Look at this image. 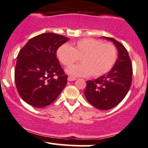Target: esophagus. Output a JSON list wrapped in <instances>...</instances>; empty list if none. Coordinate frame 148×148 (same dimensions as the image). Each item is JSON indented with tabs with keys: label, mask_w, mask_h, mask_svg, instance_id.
<instances>
[{
	"label": "esophagus",
	"mask_w": 148,
	"mask_h": 148,
	"mask_svg": "<svg viewBox=\"0 0 148 148\" xmlns=\"http://www.w3.org/2000/svg\"><path fill=\"white\" fill-rule=\"evenodd\" d=\"M67 80H68L69 81H75V80H76V78L69 76H68V78H67Z\"/></svg>",
	"instance_id": "obj_1"
}]
</instances>
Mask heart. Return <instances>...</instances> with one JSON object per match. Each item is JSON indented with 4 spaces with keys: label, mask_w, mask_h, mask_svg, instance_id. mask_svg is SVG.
<instances>
[{
    "label": "heart",
    "mask_w": 148,
    "mask_h": 148,
    "mask_svg": "<svg viewBox=\"0 0 148 148\" xmlns=\"http://www.w3.org/2000/svg\"><path fill=\"white\" fill-rule=\"evenodd\" d=\"M59 60L70 67L81 58L82 63L67 69L70 75L98 77L113 68L118 58V50L112 43H103L99 40L85 38L78 40L74 47L62 45L57 51Z\"/></svg>",
    "instance_id": "heart-1"
}]
</instances>
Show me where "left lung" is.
I'll list each match as a JSON object with an SVG mask.
<instances>
[{"label": "left lung", "mask_w": 148, "mask_h": 148, "mask_svg": "<svg viewBox=\"0 0 148 148\" xmlns=\"http://www.w3.org/2000/svg\"><path fill=\"white\" fill-rule=\"evenodd\" d=\"M113 42L118 51L116 62L107 74L95 81H87L84 95L88 102L100 110H109L123 101L131 87L132 61L125 47L111 37H103Z\"/></svg>", "instance_id": "left-lung-1"}]
</instances>
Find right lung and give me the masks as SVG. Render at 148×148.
<instances>
[{"label":"right lung","instance_id":"right-lung-1","mask_svg":"<svg viewBox=\"0 0 148 148\" xmlns=\"http://www.w3.org/2000/svg\"><path fill=\"white\" fill-rule=\"evenodd\" d=\"M68 40L63 35L42 33L30 39L20 50L14 80L25 102L43 108L53 102L65 87L67 75L58 60L56 51Z\"/></svg>","mask_w":148,"mask_h":148}]
</instances>
